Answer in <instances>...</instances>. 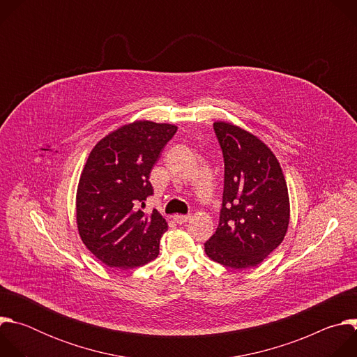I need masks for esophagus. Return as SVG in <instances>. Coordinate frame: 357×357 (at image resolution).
Masks as SVG:
<instances>
[{"mask_svg":"<svg viewBox=\"0 0 357 357\" xmlns=\"http://www.w3.org/2000/svg\"><path fill=\"white\" fill-rule=\"evenodd\" d=\"M189 219H190V216H186V215H175V216H174V220H175L178 225H183V223H186Z\"/></svg>","mask_w":357,"mask_h":357,"instance_id":"1","label":"esophagus"}]
</instances>
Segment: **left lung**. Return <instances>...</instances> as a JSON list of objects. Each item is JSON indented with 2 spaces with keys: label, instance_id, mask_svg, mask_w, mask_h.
Returning <instances> with one entry per match:
<instances>
[{
  "label": "left lung",
  "instance_id": "obj_1",
  "mask_svg": "<svg viewBox=\"0 0 357 357\" xmlns=\"http://www.w3.org/2000/svg\"><path fill=\"white\" fill-rule=\"evenodd\" d=\"M213 127L225 158V190L219 227L205 243V252L225 267L251 268L288 231L285 176L274 152L257 135L230 121Z\"/></svg>",
  "mask_w": 357,
  "mask_h": 357
}]
</instances>
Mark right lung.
Instances as JSON below:
<instances>
[{
    "label": "right lung",
    "instance_id": "add662e5",
    "mask_svg": "<svg viewBox=\"0 0 357 357\" xmlns=\"http://www.w3.org/2000/svg\"><path fill=\"white\" fill-rule=\"evenodd\" d=\"M178 127L135 120L101 138L83 167L76 225L87 250L109 267L130 270L155 260L168 230L164 216L144 212L149 174Z\"/></svg>",
    "mask_w": 357,
    "mask_h": 357
}]
</instances>
